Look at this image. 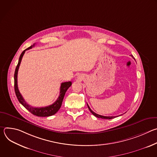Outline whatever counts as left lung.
I'll list each match as a JSON object with an SVG mask.
<instances>
[{
	"label": "left lung",
	"mask_w": 157,
	"mask_h": 157,
	"mask_svg": "<svg viewBox=\"0 0 157 157\" xmlns=\"http://www.w3.org/2000/svg\"><path fill=\"white\" fill-rule=\"evenodd\" d=\"M132 56V55H131ZM87 107H88V108H89V110L91 111V113L94 116H96V117H98V118H101V119H114V118H115L116 117H117V116H101V115H99V114H96V113H94V112L91 109V108L89 107V106L88 105V104H87ZM120 116H122V115H120Z\"/></svg>",
	"instance_id": "1"
}]
</instances>
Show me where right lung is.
Segmentation results:
<instances>
[{
	"label": "right lung",
	"instance_id": "1",
	"mask_svg": "<svg viewBox=\"0 0 157 157\" xmlns=\"http://www.w3.org/2000/svg\"><path fill=\"white\" fill-rule=\"evenodd\" d=\"M34 46H35V44H33V45L30 46V47H29L28 48H27L26 50L23 51V52L21 53V55L20 56V58L18 59V63L17 65L15 71V74H14L15 92L16 96H17L18 101L20 102V103L22 105H24L29 112H30L32 114L38 116V117H48V116H53L55 114H56L58 111V110L60 109L64 96L65 95V93H66V91L68 90V89L71 86L72 82L71 81H68V82H64L61 83V87H60V93H59V97L58 98L57 100L52 105H50L46 106V107H33L29 105L25 101L24 99L23 98V97H22V96L21 95V94L19 92L18 85H17V74H18V68H19V66H20L22 57H23L25 51L32 48V47H33Z\"/></svg>",
	"mask_w": 157,
	"mask_h": 157
}]
</instances>
